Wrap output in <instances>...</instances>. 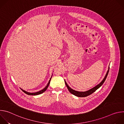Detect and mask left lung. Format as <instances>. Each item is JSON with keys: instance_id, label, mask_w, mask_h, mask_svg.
<instances>
[{"instance_id": "1", "label": "left lung", "mask_w": 124, "mask_h": 124, "mask_svg": "<svg viewBox=\"0 0 124 124\" xmlns=\"http://www.w3.org/2000/svg\"><path fill=\"white\" fill-rule=\"evenodd\" d=\"M109 67H108V70L107 73V74H106L104 78L99 84H98V85L95 86L94 87L91 88V89H90L89 90H87V91H85V92H80V91H76L75 90H73L70 86H69V85L67 84L66 81L64 80L65 83L66 84V85L67 87L68 88V90L69 91V92L70 93H72V94L74 95L75 96L78 97H87L88 96H89V95L92 94V93H93L94 92H95V91H96L98 89H99V88L103 84V83L105 81L106 78H107V76H108V72H109Z\"/></svg>"}]
</instances>
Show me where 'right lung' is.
Returning a JSON list of instances; mask_svg holds the SVG:
<instances>
[{
	"label": "right lung",
	"mask_w": 124,
	"mask_h": 124,
	"mask_svg": "<svg viewBox=\"0 0 124 124\" xmlns=\"http://www.w3.org/2000/svg\"><path fill=\"white\" fill-rule=\"evenodd\" d=\"M51 78H52V76H51V77L50 78V79H49V81H48L47 84L46 85V86L44 88V89H43L42 90H40V91H38V92H35V93H29V92H27V91H25V90L22 89V88H21V90H22L24 93H25V94H27V95H38L41 94L43 93L44 92H45L46 90L47 89V87H48L49 84V83H50V80H51Z\"/></svg>",
	"instance_id": "1"
}]
</instances>
